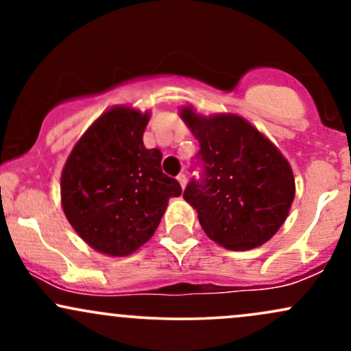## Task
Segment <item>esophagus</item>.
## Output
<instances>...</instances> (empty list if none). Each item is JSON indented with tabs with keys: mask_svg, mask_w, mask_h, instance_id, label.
<instances>
[{
	"mask_svg": "<svg viewBox=\"0 0 351 351\" xmlns=\"http://www.w3.org/2000/svg\"><path fill=\"white\" fill-rule=\"evenodd\" d=\"M176 180H178V183L181 184V188H183L184 189V186H186V175H183V173H181V175H178V176H176Z\"/></svg>",
	"mask_w": 351,
	"mask_h": 351,
	"instance_id": "1",
	"label": "esophagus"
}]
</instances>
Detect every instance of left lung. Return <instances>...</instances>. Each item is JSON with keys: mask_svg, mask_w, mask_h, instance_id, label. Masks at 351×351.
<instances>
[{"mask_svg": "<svg viewBox=\"0 0 351 351\" xmlns=\"http://www.w3.org/2000/svg\"><path fill=\"white\" fill-rule=\"evenodd\" d=\"M180 117L199 142L203 181L188 184L183 198L198 213L203 231L231 251L267 243L291 211L295 180L287 158L254 125L236 114Z\"/></svg>", "mask_w": 351, "mask_h": 351, "instance_id": "obj_1", "label": "left lung"}]
</instances>
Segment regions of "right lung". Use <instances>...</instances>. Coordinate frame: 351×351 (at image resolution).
<instances>
[{"instance_id": "add662e5", "label": "right lung", "mask_w": 351, "mask_h": 351, "mask_svg": "<svg viewBox=\"0 0 351 351\" xmlns=\"http://www.w3.org/2000/svg\"><path fill=\"white\" fill-rule=\"evenodd\" d=\"M150 112H104L74 145L60 175V203L74 231L106 256L135 252L153 236L170 198L181 195L162 171V152L145 148Z\"/></svg>"}]
</instances>
